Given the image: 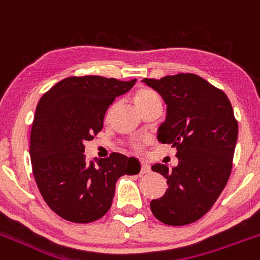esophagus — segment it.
I'll list each match as a JSON object with an SVG mask.
<instances>
[{
	"label": "esophagus",
	"mask_w": 260,
	"mask_h": 260,
	"mask_svg": "<svg viewBox=\"0 0 260 260\" xmlns=\"http://www.w3.org/2000/svg\"><path fill=\"white\" fill-rule=\"evenodd\" d=\"M150 172V167L149 164H146L145 161H141V166H140V173L141 174H146Z\"/></svg>",
	"instance_id": "1"
}]
</instances>
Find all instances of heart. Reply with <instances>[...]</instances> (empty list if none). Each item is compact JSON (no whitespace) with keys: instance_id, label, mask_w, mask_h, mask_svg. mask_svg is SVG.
I'll list each match as a JSON object with an SVG mask.
<instances>
[{"instance_id":"obj_1","label":"heart","mask_w":260,"mask_h":260,"mask_svg":"<svg viewBox=\"0 0 260 260\" xmlns=\"http://www.w3.org/2000/svg\"><path fill=\"white\" fill-rule=\"evenodd\" d=\"M134 100H135L136 106L140 107V106H143V105H146V104H149V102L155 101V100H160V99H159L158 94H156L154 91H151V89L140 88L135 93V99H134ZM109 114H110V112H109ZM140 146H141V141H136L135 148L139 149Z\"/></svg>"}]
</instances>
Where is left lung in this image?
Returning <instances> with one entry per match:
<instances>
[{
  "mask_svg": "<svg viewBox=\"0 0 260 260\" xmlns=\"http://www.w3.org/2000/svg\"><path fill=\"white\" fill-rule=\"evenodd\" d=\"M167 105L158 140L177 148L178 166L156 163L154 172L167 178L164 196L153 200V215L172 226L188 225L210 211L230 177L238 140V121L228 96L206 79L179 73L144 78Z\"/></svg>",
  "mask_w": 260,
  "mask_h": 260,
  "instance_id": "obj_1",
  "label": "left lung"
}]
</instances>
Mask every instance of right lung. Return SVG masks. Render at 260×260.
Instances as JSON below:
<instances>
[{"label": "right lung", "instance_id": "add662e5", "mask_svg": "<svg viewBox=\"0 0 260 260\" xmlns=\"http://www.w3.org/2000/svg\"><path fill=\"white\" fill-rule=\"evenodd\" d=\"M135 82L68 77L40 99L30 135L32 173L44 201L64 220L87 223L101 218L111 207L117 179L140 172L134 156L112 153L94 166L84 155V141L102 130L110 105Z\"/></svg>", "mask_w": 260, "mask_h": 260}]
</instances>
